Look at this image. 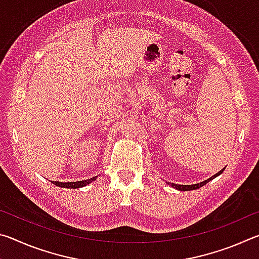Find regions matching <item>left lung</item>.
Instances as JSON below:
<instances>
[{
  "instance_id": "8db88e82",
  "label": "left lung",
  "mask_w": 259,
  "mask_h": 259,
  "mask_svg": "<svg viewBox=\"0 0 259 259\" xmlns=\"http://www.w3.org/2000/svg\"><path fill=\"white\" fill-rule=\"evenodd\" d=\"M225 170V168L224 169H222L221 171H218L216 175H213L212 177H210V178H208L207 181H204V182H201V183H199V184H193V185H178V184H169V185H171L174 188H176V190H178V191H193V190H198V188H200V187H202L203 185H205V184L207 183H209L210 181H212L213 178H216L217 176H219V175L221 174H223V171H224Z\"/></svg>"
}]
</instances>
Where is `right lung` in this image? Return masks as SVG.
I'll return each instance as SVG.
<instances>
[{
  "instance_id": "obj_1",
  "label": "right lung",
  "mask_w": 259,
  "mask_h": 259,
  "mask_svg": "<svg viewBox=\"0 0 259 259\" xmlns=\"http://www.w3.org/2000/svg\"><path fill=\"white\" fill-rule=\"evenodd\" d=\"M96 178H97V176L90 178V179H85V181H80V182H72V183L51 182V183H54L56 186H59V187H65V188H80V187H83V186L88 185V184H90L91 182H94Z\"/></svg>"
}]
</instances>
